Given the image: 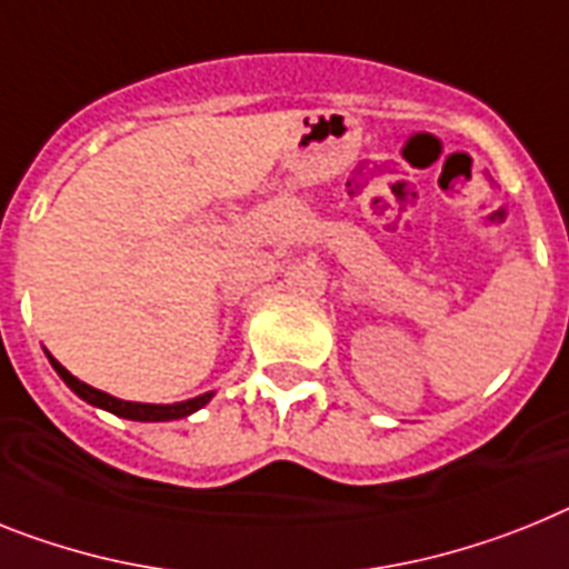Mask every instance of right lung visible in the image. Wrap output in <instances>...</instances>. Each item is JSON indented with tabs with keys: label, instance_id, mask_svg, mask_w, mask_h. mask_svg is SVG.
<instances>
[{
	"label": "right lung",
	"instance_id": "1",
	"mask_svg": "<svg viewBox=\"0 0 569 569\" xmlns=\"http://www.w3.org/2000/svg\"><path fill=\"white\" fill-rule=\"evenodd\" d=\"M51 366L53 371L60 373L62 380H66V386L74 391L77 397H82L86 402H91V406H97V409H106L111 411V415L118 417H126V420H143V423H160V420H178V417H187L192 415V411H198L201 406H207L210 402L212 395H201L196 397V400H187V402H174V406H152V402H126V400H118V397L106 395V391H97V388L86 386V382H80L74 377V373H68L66 368L57 362L53 357Z\"/></svg>",
	"mask_w": 569,
	"mask_h": 569
}]
</instances>
